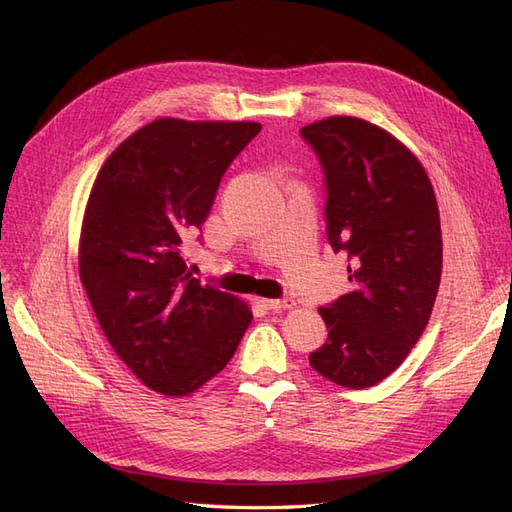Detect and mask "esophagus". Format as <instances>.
Here are the masks:
<instances>
[{"mask_svg": "<svg viewBox=\"0 0 512 512\" xmlns=\"http://www.w3.org/2000/svg\"><path fill=\"white\" fill-rule=\"evenodd\" d=\"M258 303L265 309H290V307H294L292 299H260Z\"/></svg>", "mask_w": 512, "mask_h": 512, "instance_id": "esophagus-1", "label": "esophagus"}]
</instances>
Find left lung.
Returning a JSON list of instances; mask_svg holds the SVG:
<instances>
[{"instance_id": "8db88e82", "label": "left lung", "mask_w": 512, "mask_h": 512, "mask_svg": "<svg viewBox=\"0 0 512 512\" xmlns=\"http://www.w3.org/2000/svg\"><path fill=\"white\" fill-rule=\"evenodd\" d=\"M301 136L324 170L327 237L348 256L352 284L320 307L329 337L309 365L367 389L404 363L429 322L442 275L436 194L414 153L365 119L327 117Z\"/></svg>"}]
</instances>
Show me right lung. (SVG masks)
<instances>
[{
  "instance_id": "right-lung-1",
  "label": "right lung",
  "mask_w": 512,
  "mask_h": 512,
  "mask_svg": "<svg viewBox=\"0 0 512 512\" xmlns=\"http://www.w3.org/2000/svg\"><path fill=\"white\" fill-rule=\"evenodd\" d=\"M258 132L254 121L156 119L108 156L91 188L81 282L108 344L151 391L194 393L250 327V307L192 277L181 243Z\"/></svg>"
}]
</instances>
